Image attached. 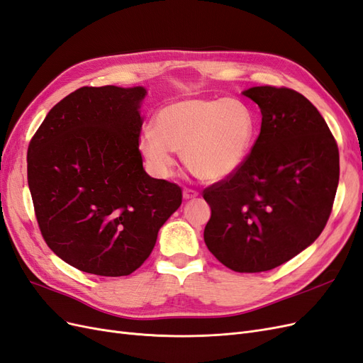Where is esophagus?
<instances>
[{
	"label": "esophagus",
	"instance_id": "obj_1",
	"mask_svg": "<svg viewBox=\"0 0 363 363\" xmlns=\"http://www.w3.org/2000/svg\"><path fill=\"white\" fill-rule=\"evenodd\" d=\"M196 196H199V192L194 191V189H188V188H186V189L183 191V199H184V200H192V199H196Z\"/></svg>",
	"mask_w": 363,
	"mask_h": 363
}]
</instances>
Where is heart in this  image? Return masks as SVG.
Here are the masks:
<instances>
[{
    "label": "heart",
    "instance_id": "heart-1",
    "mask_svg": "<svg viewBox=\"0 0 363 363\" xmlns=\"http://www.w3.org/2000/svg\"><path fill=\"white\" fill-rule=\"evenodd\" d=\"M255 135V115L238 98H184L160 108L139 150L159 177H171L177 151L199 177L221 182L242 167Z\"/></svg>",
    "mask_w": 363,
    "mask_h": 363
}]
</instances>
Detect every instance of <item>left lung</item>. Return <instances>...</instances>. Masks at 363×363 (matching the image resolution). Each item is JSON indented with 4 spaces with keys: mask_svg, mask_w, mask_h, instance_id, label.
<instances>
[{
    "mask_svg": "<svg viewBox=\"0 0 363 363\" xmlns=\"http://www.w3.org/2000/svg\"><path fill=\"white\" fill-rule=\"evenodd\" d=\"M262 113L260 133L233 175L208 186L204 242L236 272L269 271L321 235L339 183L330 128L306 96L288 87L244 91Z\"/></svg>",
    "mask_w": 363,
    "mask_h": 363,
    "instance_id": "obj_1",
    "label": "left lung"
}]
</instances>
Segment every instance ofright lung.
Masks as SVG:
<instances>
[{"mask_svg": "<svg viewBox=\"0 0 363 363\" xmlns=\"http://www.w3.org/2000/svg\"><path fill=\"white\" fill-rule=\"evenodd\" d=\"M145 94L142 86L80 87L51 108L28 145V188L43 239L95 276L136 271L182 204L179 184L142 167Z\"/></svg>", "mask_w": 363, "mask_h": 363, "instance_id": "1", "label": "right lung"}]
</instances>
